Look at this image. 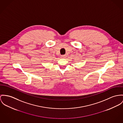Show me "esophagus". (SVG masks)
<instances>
[{"instance_id": "obj_1", "label": "esophagus", "mask_w": 123, "mask_h": 123, "mask_svg": "<svg viewBox=\"0 0 123 123\" xmlns=\"http://www.w3.org/2000/svg\"><path fill=\"white\" fill-rule=\"evenodd\" d=\"M61 58H66V55H62L61 56Z\"/></svg>"}]
</instances>
